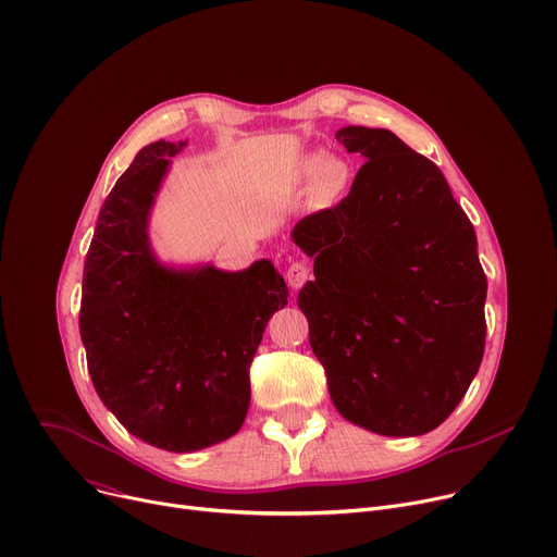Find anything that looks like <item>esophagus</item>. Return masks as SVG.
I'll return each instance as SVG.
<instances>
[{
    "label": "esophagus",
    "instance_id": "esophagus-1",
    "mask_svg": "<svg viewBox=\"0 0 557 557\" xmlns=\"http://www.w3.org/2000/svg\"><path fill=\"white\" fill-rule=\"evenodd\" d=\"M310 278V270H308V265L306 263H301V261H294L287 270H285V281L289 283V287H301L306 281Z\"/></svg>",
    "mask_w": 557,
    "mask_h": 557
}]
</instances>
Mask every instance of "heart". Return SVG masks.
Returning <instances> with one entry per match:
<instances>
[{
	"label": "heart",
	"instance_id": "heart-1",
	"mask_svg": "<svg viewBox=\"0 0 557 557\" xmlns=\"http://www.w3.org/2000/svg\"><path fill=\"white\" fill-rule=\"evenodd\" d=\"M306 174L310 178L323 181L330 187H338L341 183L346 181V169L341 166L338 162H330L323 156H310L306 160Z\"/></svg>",
	"mask_w": 557,
	"mask_h": 557
}]
</instances>
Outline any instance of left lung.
<instances>
[{"instance_id": "1", "label": "left lung", "mask_w": 557, "mask_h": 557, "mask_svg": "<svg viewBox=\"0 0 557 557\" xmlns=\"http://www.w3.org/2000/svg\"><path fill=\"white\" fill-rule=\"evenodd\" d=\"M366 158L350 194L296 223L314 256L298 292L330 397L348 421L388 437L431 433L478 374L486 274L478 236L435 162L388 129L344 126Z\"/></svg>"}]
</instances>
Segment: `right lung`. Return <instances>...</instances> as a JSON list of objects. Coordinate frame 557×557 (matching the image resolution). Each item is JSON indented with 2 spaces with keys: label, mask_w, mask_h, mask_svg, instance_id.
Listing matches in <instances>:
<instances>
[{
  "label": "right lung",
  "mask_w": 557,
  "mask_h": 557,
  "mask_svg": "<svg viewBox=\"0 0 557 557\" xmlns=\"http://www.w3.org/2000/svg\"><path fill=\"white\" fill-rule=\"evenodd\" d=\"M185 143H151L107 196L87 251L79 336L102 404L138 440L191 453L238 433L249 366L287 285L270 261L243 272L169 270L147 221Z\"/></svg>",
  "instance_id": "obj_1"
}]
</instances>
